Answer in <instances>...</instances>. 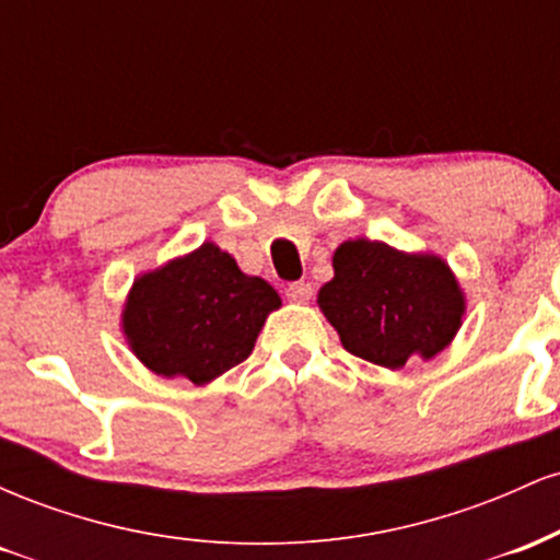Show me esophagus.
Listing matches in <instances>:
<instances>
[{
    "label": "esophagus",
    "mask_w": 560,
    "mask_h": 560,
    "mask_svg": "<svg viewBox=\"0 0 560 560\" xmlns=\"http://www.w3.org/2000/svg\"><path fill=\"white\" fill-rule=\"evenodd\" d=\"M313 298V287L311 284H289L287 287V300L298 302V305H305Z\"/></svg>",
    "instance_id": "obj_1"
}]
</instances>
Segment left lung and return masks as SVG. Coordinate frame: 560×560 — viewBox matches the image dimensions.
<instances>
[{
  "instance_id": "left-lung-1",
  "label": "left lung",
  "mask_w": 560,
  "mask_h": 560,
  "mask_svg": "<svg viewBox=\"0 0 560 560\" xmlns=\"http://www.w3.org/2000/svg\"><path fill=\"white\" fill-rule=\"evenodd\" d=\"M331 266L318 307L345 350L363 361L389 371L408 358L432 361L464 324L466 294L440 255L358 236L334 249Z\"/></svg>"
}]
</instances>
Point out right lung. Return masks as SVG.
I'll return each instance as SVG.
<instances>
[{
    "mask_svg": "<svg viewBox=\"0 0 560 560\" xmlns=\"http://www.w3.org/2000/svg\"><path fill=\"white\" fill-rule=\"evenodd\" d=\"M279 307V292L268 281L240 271L215 242H202L133 279L120 331L152 374L205 387L247 361Z\"/></svg>",
    "mask_w": 560,
    "mask_h": 560,
    "instance_id": "obj_1",
    "label": "right lung"
}]
</instances>
